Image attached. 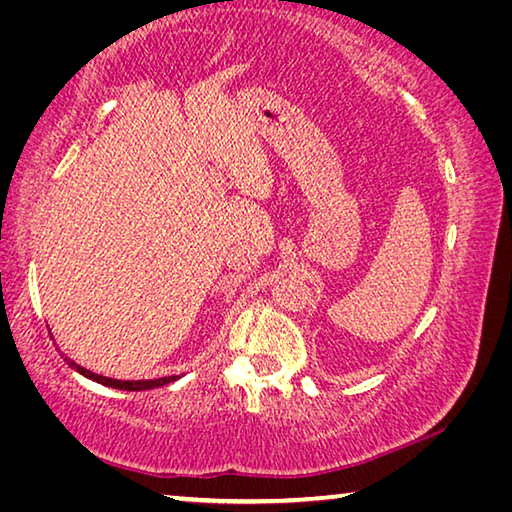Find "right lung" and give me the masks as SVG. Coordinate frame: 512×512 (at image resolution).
<instances>
[{"mask_svg":"<svg viewBox=\"0 0 512 512\" xmlns=\"http://www.w3.org/2000/svg\"><path fill=\"white\" fill-rule=\"evenodd\" d=\"M65 361H67L72 368L79 370L81 375L90 377V379H94V381H99V384H106V386H112V388H121V391H149V388H158V386L169 384V381H176V379H178L176 375H173V377H160V379H149V381H119V379H110V377L94 375V372L85 370V368H81V366H76V363L69 361V359H65Z\"/></svg>","mask_w":512,"mask_h":512,"instance_id":"right-lung-1","label":"right lung"}]
</instances>
